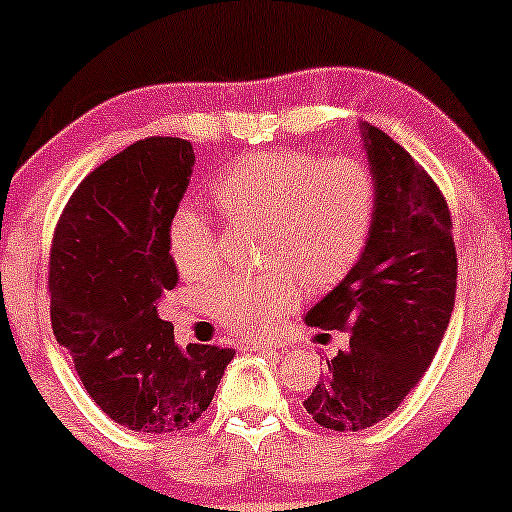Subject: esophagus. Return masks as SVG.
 Masks as SVG:
<instances>
[{"label": "esophagus", "instance_id": "34e87169", "mask_svg": "<svg viewBox=\"0 0 512 512\" xmlns=\"http://www.w3.org/2000/svg\"><path fill=\"white\" fill-rule=\"evenodd\" d=\"M248 351H284L286 344L284 342H248L245 344Z\"/></svg>", "mask_w": 512, "mask_h": 512}]
</instances>
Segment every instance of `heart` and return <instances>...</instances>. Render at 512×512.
<instances>
[{
	"label": "heart",
	"mask_w": 512,
	"mask_h": 512,
	"mask_svg": "<svg viewBox=\"0 0 512 512\" xmlns=\"http://www.w3.org/2000/svg\"><path fill=\"white\" fill-rule=\"evenodd\" d=\"M211 204L231 223H262L255 276L231 274L211 291V313L226 330H272L301 298L337 286L366 248L375 216V182L356 158L308 151L243 156L211 185ZM168 255L187 279L219 269V233L197 209L182 207L168 223Z\"/></svg>",
	"instance_id": "obj_1"
}]
</instances>
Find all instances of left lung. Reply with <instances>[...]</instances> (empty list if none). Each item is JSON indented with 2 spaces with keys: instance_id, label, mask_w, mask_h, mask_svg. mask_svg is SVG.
Wrapping results in <instances>:
<instances>
[{
  "instance_id": "8db88e82",
  "label": "left lung",
  "mask_w": 512,
  "mask_h": 512,
  "mask_svg": "<svg viewBox=\"0 0 512 512\" xmlns=\"http://www.w3.org/2000/svg\"><path fill=\"white\" fill-rule=\"evenodd\" d=\"M375 182L366 248L305 322L349 332L303 407L330 431L387 419L436 356L455 308L457 255L448 202L409 151L361 122Z\"/></svg>"
}]
</instances>
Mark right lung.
<instances>
[{
    "label": "right lung",
    "mask_w": 512,
    "mask_h": 512,
    "mask_svg": "<svg viewBox=\"0 0 512 512\" xmlns=\"http://www.w3.org/2000/svg\"><path fill=\"white\" fill-rule=\"evenodd\" d=\"M187 139L149 137L69 197L50 250L52 332L86 392L129 431L173 433L207 411L236 351L178 349L158 305L178 286L168 223L190 185Z\"/></svg>",
    "instance_id": "add662e5"
}]
</instances>
